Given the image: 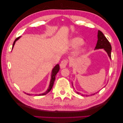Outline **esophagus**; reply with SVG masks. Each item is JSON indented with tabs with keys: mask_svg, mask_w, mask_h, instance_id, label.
<instances>
[{
	"mask_svg": "<svg viewBox=\"0 0 123 123\" xmlns=\"http://www.w3.org/2000/svg\"><path fill=\"white\" fill-rule=\"evenodd\" d=\"M68 61L67 60H63L61 61V63H60V68L61 69L66 68L67 67V65L68 64Z\"/></svg>",
	"mask_w": 123,
	"mask_h": 123,
	"instance_id": "esophagus-1",
	"label": "esophagus"
}]
</instances>
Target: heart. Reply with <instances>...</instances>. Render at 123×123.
Segmentation results:
<instances>
[{
	"label": "heart",
	"mask_w": 123,
	"mask_h": 123,
	"mask_svg": "<svg viewBox=\"0 0 123 123\" xmlns=\"http://www.w3.org/2000/svg\"><path fill=\"white\" fill-rule=\"evenodd\" d=\"M85 43V41L82 38L79 37H75L71 39V41H70V44L71 45L74 47V48H78L81 45H82L83 44ZM86 52V49H81L79 53L81 54L85 53Z\"/></svg>",
	"instance_id": "heart-1"
}]
</instances>
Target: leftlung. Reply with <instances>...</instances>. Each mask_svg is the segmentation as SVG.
<instances>
[{"label": "left lung", "instance_id": "obj_1", "mask_svg": "<svg viewBox=\"0 0 123 123\" xmlns=\"http://www.w3.org/2000/svg\"><path fill=\"white\" fill-rule=\"evenodd\" d=\"M96 49H104L106 52L107 53L109 57L111 59V45L110 43L108 41L107 39L103 34L100 31H98V41L97 43L96 44V46L95 48ZM78 94H79V92H78ZM95 95V93L92 94V95ZM91 96V95H90ZM87 96V95H86ZM89 96V95H88Z\"/></svg>", "mask_w": 123, "mask_h": 123}]
</instances>
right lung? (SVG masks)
<instances>
[{
    "mask_svg": "<svg viewBox=\"0 0 123 123\" xmlns=\"http://www.w3.org/2000/svg\"><path fill=\"white\" fill-rule=\"evenodd\" d=\"M20 38V37H18L17 38H16L15 39V41L14 42V43H13V45H12V48H13V47H14V45H15V43L16 42V41L17 40H18V39ZM60 70V66L59 64H56L55 67L53 68V69L52 70V75H51V79L50 81V83H49V87L48 89V90H47L45 92L43 93H42V94H40V95H38V96H40V95H45L46 94L48 93V92H49L50 90L52 89V87H53V84H54V82L55 81V76H56V74H57V73L59 72ZM28 95H30V94Z\"/></svg>",
    "mask_w": 123,
    "mask_h": 123,
    "instance_id": "right-lung-1",
    "label": "right lung"
}]
</instances>
